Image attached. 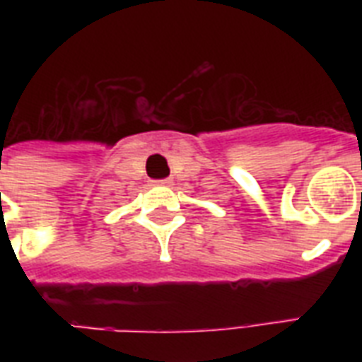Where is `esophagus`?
Returning <instances> with one entry per match:
<instances>
[{"label": "esophagus", "mask_w": 362, "mask_h": 362, "mask_svg": "<svg viewBox=\"0 0 362 362\" xmlns=\"http://www.w3.org/2000/svg\"><path fill=\"white\" fill-rule=\"evenodd\" d=\"M153 186L170 187V186H173V180H170V178H163V180H156V182H153Z\"/></svg>", "instance_id": "obj_1"}]
</instances>
